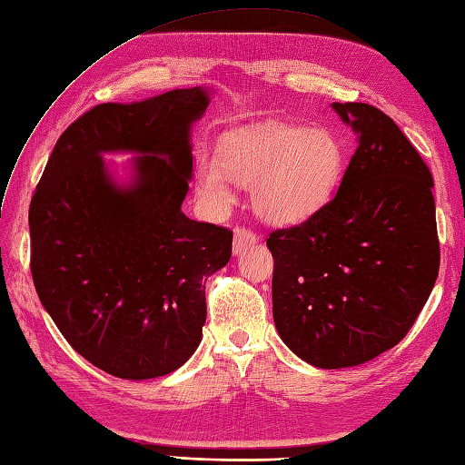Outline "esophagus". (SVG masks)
Here are the masks:
<instances>
[{
  "mask_svg": "<svg viewBox=\"0 0 465 465\" xmlns=\"http://www.w3.org/2000/svg\"><path fill=\"white\" fill-rule=\"evenodd\" d=\"M256 242H258V238H256V234H254L252 231H248V229H244V227H236V229H234L232 252H234L236 256L244 254L246 250H248L250 246H254Z\"/></svg>",
  "mask_w": 465,
  "mask_h": 465,
  "instance_id": "esophagus-1",
  "label": "esophagus"
}]
</instances>
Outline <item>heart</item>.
Listing matches in <instances>:
<instances>
[{
	"mask_svg": "<svg viewBox=\"0 0 465 465\" xmlns=\"http://www.w3.org/2000/svg\"><path fill=\"white\" fill-rule=\"evenodd\" d=\"M348 150L326 127L268 123L224 134L219 158L195 160V192L209 213L234 203L232 182L250 185L256 215L272 224H297L319 213L342 183Z\"/></svg>",
	"mask_w": 465,
	"mask_h": 465,
	"instance_id": "1",
	"label": "heart"
}]
</instances>
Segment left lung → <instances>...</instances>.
I'll return each instance as SVG.
<instances>
[{
	"instance_id": "8db88e82",
	"label": "left lung",
	"mask_w": 465,
	"mask_h": 465,
	"mask_svg": "<svg viewBox=\"0 0 465 465\" xmlns=\"http://www.w3.org/2000/svg\"><path fill=\"white\" fill-rule=\"evenodd\" d=\"M358 136L336 197L273 231V322L315 368L360 366L403 341L440 268L432 173L391 117L332 104Z\"/></svg>"
}]
</instances>
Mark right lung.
I'll return each instance as SVG.
<instances>
[{"label":"right lung","instance_id":"obj_1","mask_svg":"<svg viewBox=\"0 0 465 465\" xmlns=\"http://www.w3.org/2000/svg\"><path fill=\"white\" fill-rule=\"evenodd\" d=\"M205 87L102 104L62 133L29 209L35 290L80 356L121 380L172 373L202 342L205 282L232 232L183 215ZM133 152L121 184L103 154Z\"/></svg>","mask_w":465,"mask_h":465}]
</instances>
